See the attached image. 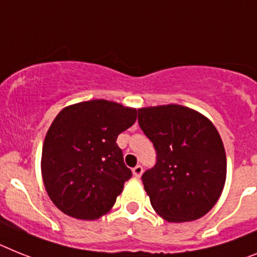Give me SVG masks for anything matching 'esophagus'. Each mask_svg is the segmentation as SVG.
Masks as SVG:
<instances>
[{
  "label": "esophagus",
  "mask_w": 257,
  "mask_h": 257,
  "mask_svg": "<svg viewBox=\"0 0 257 257\" xmlns=\"http://www.w3.org/2000/svg\"><path fill=\"white\" fill-rule=\"evenodd\" d=\"M132 171H133V176H135V178H141L142 172H144V169H142V166L139 165V166H136Z\"/></svg>",
  "instance_id": "34e87169"
}]
</instances>
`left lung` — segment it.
<instances>
[{"label": "left lung", "instance_id": "1", "mask_svg": "<svg viewBox=\"0 0 257 257\" xmlns=\"http://www.w3.org/2000/svg\"><path fill=\"white\" fill-rule=\"evenodd\" d=\"M139 124L157 152V163L141 178L154 210L169 222L201 218L218 201L226 180L218 131L179 104L140 108Z\"/></svg>", "mask_w": 257, "mask_h": 257}]
</instances>
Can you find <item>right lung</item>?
Instances as JSON below:
<instances>
[{"instance_id":"right-lung-1","label":"right lung","mask_w":257,"mask_h":257,"mask_svg":"<svg viewBox=\"0 0 257 257\" xmlns=\"http://www.w3.org/2000/svg\"><path fill=\"white\" fill-rule=\"evenodd\" d=\"M137 109L104 99L65 107L45 136L42 175L62 213L96 219L109 212L132 171L116 140L135 124Z\"/></svg>"}]
</instances>
